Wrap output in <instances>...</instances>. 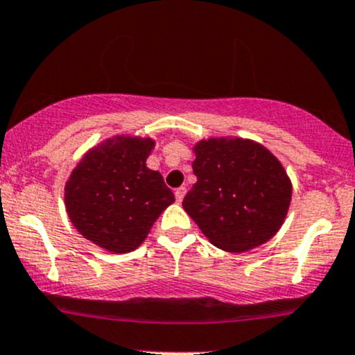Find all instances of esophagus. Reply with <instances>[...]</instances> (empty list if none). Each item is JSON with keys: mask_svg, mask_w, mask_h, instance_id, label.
<instances>
[{"mask_svg": "<svg viewBox=\"0 0 355 355\" xmlns=\"http://www.w3.org/2000/svg\"><path fill=\"white\" fill-rule=\"evenodd\" d=\"M174 194H176V201L181 202L186 196V188H178L176 193H174Z\"/></svg>", "mask_w": 355, "mask_h": 355, "instance_id": "1", "label": "esophagus"}]
</instances>
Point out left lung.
<instances>
[{
    "label": "left lung",
    "mask_w": 355,
    "mask_h": 355,
    "mask_svg": "<svg viewBox=\"0 0 355 355\" xmlns=\"http://www.w3.org/2000/svg\"><path fill=\"white\" fill-rule=\"evenodd\" d=\"M198 178L182 201L209 243L243 253L272 240L292 201L284 164L252 139L209 137L193 146Z\"/></svg>",
    "instance_id": "1"
}]
</instances>
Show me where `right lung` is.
Wrapping results in <instances>:
<instances>
[{
    "label": "right lung",
    "mask_w": 355,
    "mask_h": 355,
    "mask_svg": "<svg viewBox=\"0 0 355 355\" xmlns=\"http://www.w3.org/2000/svg\"><path fill=\"white\" fill-rule=\"evenodd\" d=\"M156 141L117 134L90 147L63 189L71 225L109 253H129L144 243L174 194L161 173L146 164Z\"/></svg>",
    "instance_id": "right-lung-1"
}]
</instances>
